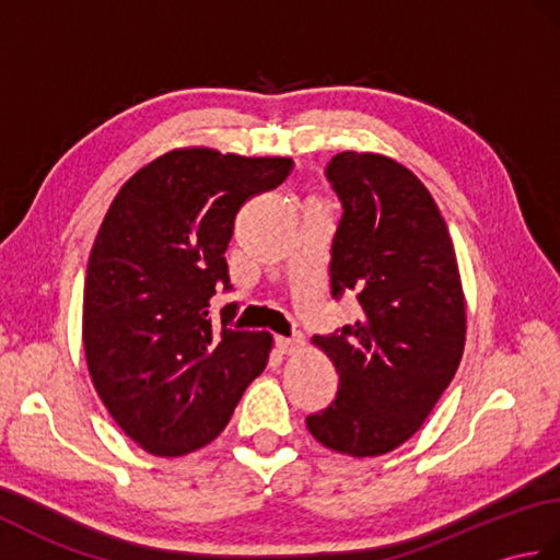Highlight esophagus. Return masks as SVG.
Instances as JSON below:
<instances>
[{"label":"esophagus","mask_w":560,"mask_h":560,"mask_svg":"<svg viewBox=\"0 0 560 560\" xmlns=\"http://www.w3.org/2000/svg\"><path fill=\"white\" fill-rule=\"evenodd\" d=\"M305 347V341L301 335L295 337H277V349L283 353V355H293V353H301Z\"/></svg>","instance_id":"1"}]
</instances>
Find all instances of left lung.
<instances>
[{
  "mask_svg": "<svg viewBox=\"0 0 560 560\" xmlns=\"http://www.w3.org/2000/svg\"><path fill=\"white\" fill-rule=\"evenodd\" d=\"M341 199L331 295L353 291L361 315L313 337L339 389L307 431L349 457H380L419 431L452 383L467 339L457 255L435 199L407 165L343 151L327 165Z\"/></svg>",
  "mask_w": 560,
  "mask_h": 560,
  "instance_id": "8db88e82",
  "label": "left lung"
}]
</instances>
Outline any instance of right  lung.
I'll use <instances>...</instances> for the list:
<instances>
[{"instance_id":"add662e5","label":"right lung","mask_w":560,"mask_h":560,"mask_svg":"<svg viewBox=\"0 0 560 560\" xmlns=\"http://www.w3.org/2000/svg\"><path fill=\"white\" fill-rule=\"evenodd\" d=\"M287 156L183 147L139 168L115 195L91 247L83 353L105 409L153 457L217 440L267 368L269 331L209 319L235 213L291 173Z\"/></svg>"}]
</instances>
